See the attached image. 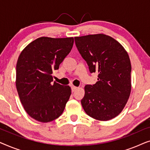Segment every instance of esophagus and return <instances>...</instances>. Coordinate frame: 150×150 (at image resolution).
I'll use <instances>...</instances> for the list:
<instances>
[{
	"label": "esophagus",
	"instance_id": "obj_1",
	"mask_svg": "<svg viewBox=\"0 0 150 150\" xmlns=\"http://www.w3.org/2000/svg\"><path fill=\"white\" fill-rule=\"evenodd\" d=\"M71 91H72V92L75 91L76 90L78 89V87H75V86H71Z\"/></svg>",
	"mask_w": 150,
	"mask_h": 150
}]
</instances>
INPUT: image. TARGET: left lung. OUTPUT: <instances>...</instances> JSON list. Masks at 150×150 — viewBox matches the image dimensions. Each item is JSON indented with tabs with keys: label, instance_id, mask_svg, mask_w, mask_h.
Masks as SVG:
<instances>
[{
	"label": "left lung",
	"instance_id": "obj_1",
	"mask_svg": "<svg viewBox=\"0 0 150 150\" xmlns=\"http://www.w3.org/2000/svg\"><path fill=\"white\" fill-rule=\"evenodd\" d=\"M74 39L90 72H98L96 83L85 85L81 100L83 109L96 120H111L122 111L130 94L131 63L128 53L117 41L104 34Z\"/></svg>",
	"mask_w": 150,
	"mask_h": 150
}]
</instances>
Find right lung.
Wrapping results in <instances>:
<instances>
[{
	"mask_svg": "<svg viewBox=\"0 0 150 150\" xmlns=\"http://www.w3.org/2000/svg\"><path fill=\"white\" fill-rule=\"evenodd\" d=\"M74 44L73 38L42 37L20 53L16 65V85L24 110L40 122H50L63 113L71 88L54 82L59 69Z\"/></svg>",
	"mask_w": 150,
	"mask_h": 150,
	"instance_id": "right-lung-1",
	"label": "right lung"
}]
</instances>
